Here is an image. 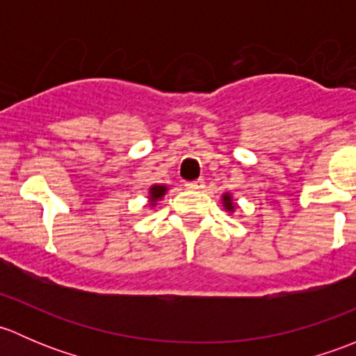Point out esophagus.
Returning a JSON list of instances; mask_svg holds the SVG:
<instances>
[{
  "label": "esophagus",
  "instance_id": "obj_1",
  "mask_svg": "<svg viewBox=\"0 0 356 356\" xmlns=\"http://www.w3.org/2000/svg\"><path fill=\"white\" fill-rule=\"evenodd\" d=\"M186 188L191 189V191H200V189L204 188V181L203 179H198V181H195V182H188V184H186Z\"/></svg>",
  "mask_w": 356,
  "mask_h": 356
}]
</instances>
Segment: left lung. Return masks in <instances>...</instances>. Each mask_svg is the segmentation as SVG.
<instances>
[{
    "mask_svg": "<svg viewBox=\"0 0 356 356\" xmlns=\"http://www.w3.org/2000/svg\"><path fill=\"white\" fill-rule=\"evenodd\" d=\"M224 201H225V207H227V210H232V203H231V198H229V196H224Z\"/></svg>",
    "mask_w": 356,
    "mask_h": 356,
    "instance_id": "obj_1",
    "label": "left lung"
}]
</instances>
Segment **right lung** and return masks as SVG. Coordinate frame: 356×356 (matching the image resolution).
<instances>
[{"instance_id":"obj_1","label":"right lung","mask_w":356,"mask_h":356,"mask_svg":"<svg viewBox=\"0 0 356 356\" xmlns=\"http://www.w3.org/2000/svg\"><path fill=\"white\" fill-rule=\"evenodd\" d=\"M149 193H152V200H158L165 195V188L163 186H153Z\"/></svg>"}]
</instances>
